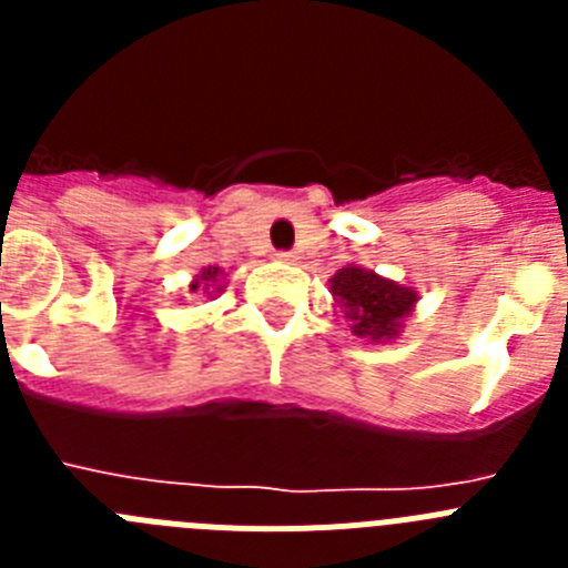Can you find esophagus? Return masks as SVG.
<instances>
[{
  "label": "esophagus",
  "mask_w": 568,
  "mask_h": 568,
  "mask_svg": "<svg viewBox=\"0 0 568 568\" xmlns=\"http://www.w3.org/2000/svg\"><path fill=\"white\" fill-rule=\"evenodd\" d=\"M275 258L284 261V264H295V261H298V255L287 253V250H281V253H275Z\"/></svg>",
  "instance_id": "obj_1"
}]
</instances>
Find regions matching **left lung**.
<instances>
[{"label":"left lung","instance_id":"left-lung-1","mask_svg":"<svg viewBox=\"0 0 568 568\" xmlns=\"http://www.w3.org/2000/svg\"><path fill=\"white\" fill-rule=\"evenodd\" d=\"M335 307L349 321L355 338L366 344H386L404 333V321L413 315L418 293L398 281L384 278L375 270L346 264L329 278Z\"/></svg>","mask_w":568,"mask_h":568}]
</instances>
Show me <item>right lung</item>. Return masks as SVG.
Masks as SVG:
<instances>
[{"label": "right lung", "mask_w": 568, "mask_h": 568, "mask_svg": "<svg viewBox=\"0 0 568 568\" xmlns=\"http://www.w3.org/2000/svg\"><path fill=\"white\" fill-rule=\"evenodd\" d=\"M222 278H224V270L222 267H204L202 273L195 275L193 281H190V293H199V290H202V293H207V295H213V293H222Z\"/></svg>", "instance_id": "add662e5"}]
</instances>
